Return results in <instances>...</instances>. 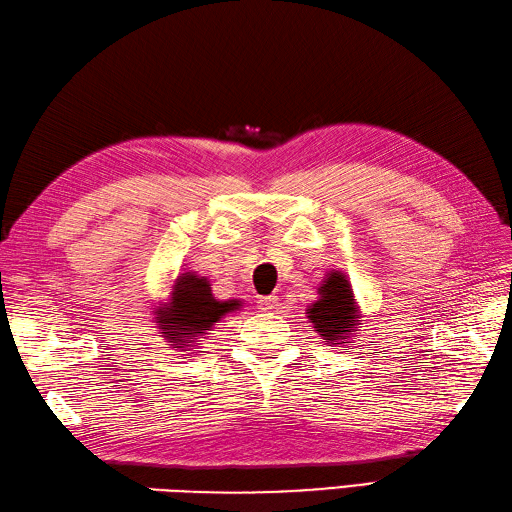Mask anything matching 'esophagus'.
Returning a JSON list of instances; mask_svg holds the SVG:
<instances>
[{
    "label": "esophagus",
    "instance_id": "34e87169",
    "mask_svg": "<svg viewBox=\"0 0 512 512\" xmlns=\"http://www.w3.org/2000/svg\"><path fill=\"white\" fill-rule=\"evenodd\" d=\"M278 295H263V298H260L258 302H260V306H263V309H276L278 306Z\"/></svg>",
    "mask_w": 512,
    "mask_h": 512
}]
</instances>
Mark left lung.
Wrapping results in <instances>:
<instances>
[{
	"instance_id": "8db88e82",
	"label": "left lung",
	"mask_w": 512,
	"mask_h": 512,
	"mask_svg": "<svg viewBox=\"0 0 512 512\" xmlns=\"http://www.w3.org/2000/svg\"><path fill=\"white\" fill-rule=\"evenodd\" d=\"M306 320L313 324L328 346L348 348L361 328V309L352 293L350 278L339 269H331L317 287V300L306 309Z\"/></svg>"
}]
</instances>
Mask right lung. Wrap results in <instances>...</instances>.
I'll return each mask as SVG.
<instances>
[{
    "mask_svg": "<svg viewBox=\"0 0 512 512\" xmlns=\"http://www.w3.org/2000/svg\"><path fill=\"white\" fill-rule=\"evenodd\" d=\"M243 300H217L206 276L192 269H181L170 282L168 298L155 306L153 322L168 342V348L190 350L197 348L203 335L221 322L227 313L241 311Z\"/></svg>",
    "mask_w": 512,
    "mask_h": 512,
    "instance_id": "obj_1",
    "label": "right lung"
}]
</instances>
